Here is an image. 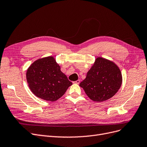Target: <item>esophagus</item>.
<instances>
[{
    "instance_id": "esophagus-1",
    "label": "esophagus",
    "mask_w": 147,
    "mask_h": 147,
    "mask_svg": "<svg viewBox=\"0 0 147 147\" xmlns=\"http://www.w3.org/2000/svg\"><path fill=\"white\" fill-rule=\"evenodd\" d=\"M80 83V80H78L75 81L74 82V83H76V84H79Z\"/></svg>"
}]
</instances>
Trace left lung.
Returning a JSON list of instances; mask_svg holds the SVG:
<instances>
[{"label": "left lung", "instance_id": "left-lung-1", "mask_svg": "<svg viewBox=\"0 0 147 147\" xmlns=\"http://www.w3.org/2000/svg\"><path fill=\"white\" fill-rule=\"evenodd\" d=\"M122 83L119 67L113 61L99 57L80 86L92 101L100 102L112 98L120 89Z\"/></svg>", "mask_w": 147, "mask_h": 147}]
</instances>
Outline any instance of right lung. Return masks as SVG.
<instances>
[{"label": "right lung", "instance_id": "right-lung-1", "mask_svg": "<svg viewBox=\"0 0 147 147\" xmlns=\"http://www.w3.org/2000/svg\"><path fill=\"white\" fill-rule=\"evenodd\" d=\"M60 69L52 56L39 58L33 62L26 74L31 92L47 101H55L61 98L72 83Z\"/></svg>", "mask_w": 147, "mask_h": 147}]
</instances>
